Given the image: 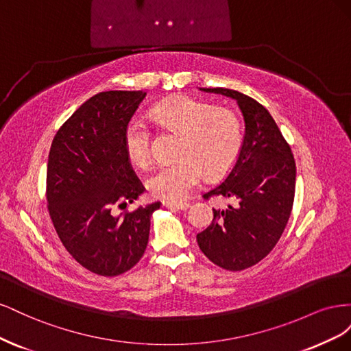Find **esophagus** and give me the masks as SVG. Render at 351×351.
Returning <instances> with one entry per match:
<instances>
[{"mask_svg": "<svg viewBox=\"0 0 351 351\" xmlns=\"http://www.w3.org/2000/svg\"><path fill=\"white\" fill-rule=\"evenodd\" d=\"M165 208H168V209H174V210H186V209H189L190 208V205L189 204H177V202H168V200H165L164 204H162Z\"/></svg>", "mask_w": 351, "mask_h": 351, "instance_id": "34e87169", "label": "esophagus"}]
</instances>
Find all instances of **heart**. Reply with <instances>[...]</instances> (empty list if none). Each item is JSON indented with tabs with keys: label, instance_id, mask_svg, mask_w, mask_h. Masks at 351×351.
<instances>
[{
	"label": "heart",
	"instance_id": "b5f03b06",
	"mask_svg": "<svg viewBox=\"0 0 351 351\" xmlns=\"http://www.w3.org/2000/svg\"><path fill=\"white\" fill-rule=\"evenodd\" d=\"M151 115L165 129L180 133L177 161L161 165L146 180V187L154 197L183 200L200 184L205 171L209 177H217L234 164L243 130L239 117L231 110L177 97L155 105ZM124 146L136 165L151 162V132L145 121L129 123L124 132Z\"/></svg>",
	"mask_w": 351,
	"mask_h": 351
}]
</instances>
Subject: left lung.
Returning a JSON list of instances; mask_svg holds the SVG:
<instances>
[{"mask_svg": "<svg viewBox=\"0 0 351 351\" xmlns=\"http://www.w3.org/2000/svg\"><path fill=\"white\" fill-rule=\"evenodd\" d=\"M200 90L237 101L244 137L230 174L204 195L236 197L239 205L212 209V224L196 239L210 262L241 271L267 256L289 222L295 189L294 156L272 115L258 101L224 88Z\"/></svg>", "mask_w": 351, "mask_h": 351, "instance_id": "left-lung-1", "label": "left lung"}]
</instances>
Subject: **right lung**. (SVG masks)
<instances>
[{"label":"right lung","instance_id":"right-lung-1","mask_svg":"<svg viewBox=\"0 0 351 351\" xmlns=\"http://www.w3.org/2000/svg\"><path fill=\"white\" fill-rule=\"evenodd\" d=\"M142 90L97 93L60 127L47 168L48 210L60 240L82 267L102 277L132 269L149 240L151 217L161 204L114 215L133 204L143 186L132 169L124 132L145 99Z\"/></svg>","mask_w":351,"mask_h":351}]
</instances>
